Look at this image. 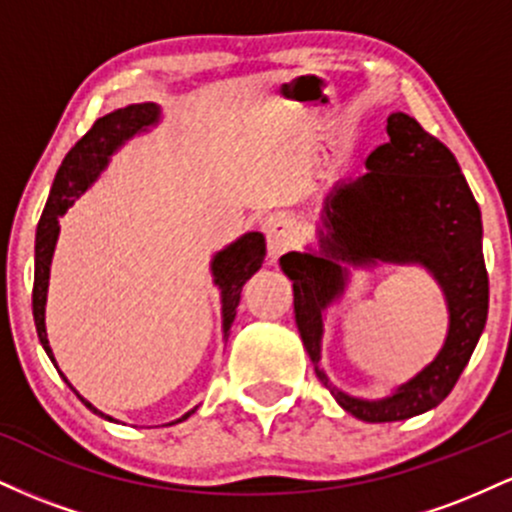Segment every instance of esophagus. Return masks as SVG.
I'll return each instance as SVG.
<instances>
[{
	"mask_svg": "<svg viewBox=\"0 0 512 512\" xmlns=\"http://www.w3.org/2000/svg\"><path fill=\"white\" fill-rule=\"evenodd\" d=\"M267 255L276 262L284 252L296 248L298 243V226L289 219H276L267 226Z\"/></svg>",
	"mask_w": 512,
	"mask_h": 512,
	"instance_id": "34e87169",
	"label": "esophagus"
}]
</instances>
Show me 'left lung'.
Here are the masks:
<instances>
[{
    "mask_svg": "<svg viewBox=\"0 0 512 512\" xmlns=\"http://www.w3.org/2000/svg\"><path fill=\"white\" fill-rule=\"evenodd\" d=\"M390 142L366 158V173L334 182L315 226L317 248L286 252L293 313L317 378L339 407L368 424L404 421L438 407L472 358L489 313L481 211L457 158L407 113L387 117ZM424 266L444 291L449 332L431 364L387 398L339 391L319 368L324 313L343 295L351 268Z\"/></svg>",
    "mask_w": 512,
    "mask_h": 512,
    "instance_id": "8db88e82",
    "label": "left lung"
}]
</instances>
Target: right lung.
Segmentation results:
<instances>
[{"mask_svg":"<svg viewBox=\"0 0 512 512\" xmlns=\"http://www.w3.org/2000/svg\"><path fill=\"white\" fill-rule=\"evenodd\" d=\"M161 122V108L156 103H134L127 108H117L113 113L98 117L96 125H93L79 142L74 144V149L64 156L60 170H57L55 182H52V190L45 204L43 216H40L38 233H35V281H33V320L35 330H38V339L43 344L45 354L50 356V361L55 363V354L50 349L48 330H45V303H48V286H50V264L52 255H55L57 238H60V216L67 214V209L79 199L88 187L93 185L105 168H108L113 154L125 146L129 139H134L137 134L149 132L151 127H156ZM264 236L262 233L252 231L243 233L238 240H233L231 245L216 252L211 257V279L214 286H219L221 291V330H223V342L231 334V325L236 320V308L240 303V291H243L245 281L250 279L264 262ZM60 370V368H57ZM64 378V373L60 370ZM64 383L74 390V385L64 378ZM76 392V390H74ZM76 397L86 404L93 414H98L105 421H115L113 416L103 414L101 409L93 407L88 399H84L76 392ZM195 409H190L187 414H182L180 419L170 421L168 426L180 424V421L190 419L195 414Z\"/></svg>","mask_w":512,"mask_h":512,"instance_id":"add662e5","label":"right lung"}]
</instances>
